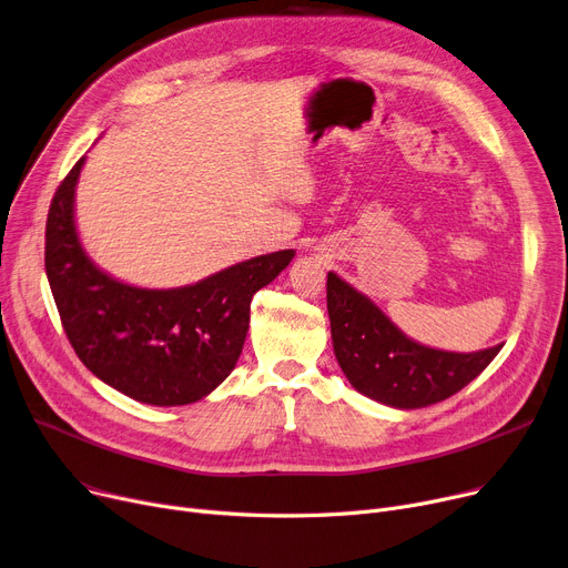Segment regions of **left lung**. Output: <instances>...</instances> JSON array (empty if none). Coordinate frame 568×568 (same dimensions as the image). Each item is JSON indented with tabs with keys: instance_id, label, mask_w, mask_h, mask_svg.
Wrapping results in <instances>:
<instances>
[{
	"instance_id": "8db88e82",
	"label": "left lung",
	"mask_w": 568,
	"mask_h": 568,
	"mask_svg": "<svg viewBox=\"0 0 568 568\" xmlns=\"http://www.w3.org/2000/svg\"><path fill=\"white\" fill-rule=\"evenodd\" d=\"M326 308L335 358L349 384L393 408H423L468 386L503 345L459 354L432 349L404 335L372 301L328 272Z\"/></svg>"
}]
</instances>
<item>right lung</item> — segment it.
I'll return each instance as SVG.
<instances>
[{
  "label": "right lung",
  "mask_w": 568,
  "mask_h": 568,
  "mask_svg": "<svg viewBox=\"0 0 568 568\" xmlns=\"http://www.w3.org/2000/svg\"><path fill=\"white\" fill-rule=\"evenodd\" d=\"M87 158L59 184L45 225V272L74 354L106 386L153 406L207 397L242 354L253 294L294 251L257 255L194 285L148 290L102 272L74 223Z\"/></svg>",
  "instance_id": "right-lung-1"
}]
</instances>
